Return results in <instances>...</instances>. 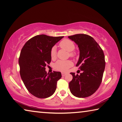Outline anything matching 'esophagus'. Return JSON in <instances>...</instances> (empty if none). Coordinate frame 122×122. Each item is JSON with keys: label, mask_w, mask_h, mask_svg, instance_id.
Segmentation results:
<instances>
[{"label": "esophagus", "mask_w": 122, "mask_h": 122, "mask_svg": "<svg viewBox=\"0 0 122 122\" xmlns=\"http://www.w3.org/2000/svg\"><path fill=\"white\" fill-rule=\"evenodd\" d=\"M66 75V73H61V75H62V76L63 77H64Z\"/></svg>", "instance_id": "34e87169"}]
</instances>
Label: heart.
I'll return each mask as SVG.
<instances>
[{"instance_id":"1","label":"heart","mask_w":122,"mask_h":122,"mask_svg":"<svg viewBox=\"0 0 122 122\" xmlns=\"http://www.w3.org/2000/svg\"><path fill=\"white\" fill-rule=\"evenodd\" d=\"M59 46L69 52V56L71 57H75L76 53L73 50L75 49V44L69 39H65L61 41L59 43ZM50 56L52 59H55L56 58V49L55 47L52 48L50 51ZM73 63L71 61H57L54 64V67L56 70L61 72H66L70 67L72 66Z\"/></svg>"}]
</instances>
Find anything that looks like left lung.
Here are the masks:
<instances>
[{
  "label": "left lung",
  "instance_id": "1",
  "mask_svg": "<svg viewBox=\"0 0 122 122\" xmlns=\"http://www.w3.org/2000/svg\"><path fill=\"white\" fill-rule=\"evenodd\" d=\"M69 38L78 45L79 58L76 66L83 71L80 75L71 72L72 80L69 83L72 94L85 98L93 94L100 86L105 66L103 50L92 37L85 34H77Z\"/></svg>",
  "mask_w": 122,
  "mask_h": 122
}]
</instances>
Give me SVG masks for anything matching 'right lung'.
<instances>
[{"label": "right lung", "mask_w": 122, "mask_h": 122, "mask_svg": "<svg viewBox=\"0 0 122 122\" xmlns=\"http://www.w3.org/2000/svg\"><path fill=\"white\" fill-rule=\"evenodd\" d=\"M63 37L37 35L26 41L22 48L19 58L20 75L27 90L34 96L46 98L56 90L61 72L47 73L45 66L51 61V49Z\"/></svg>", "instance_id": "obj_1"}]
</instances>
